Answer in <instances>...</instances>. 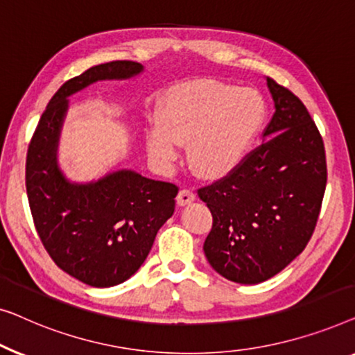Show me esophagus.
<instances>
[{
	"instance_id": "esophagus-1",
	"label": "esophagus",
	"mask_w": 355,
	"mask_h": 355,
	"mask_svg": "<svg viewBox=\"0 0 355 355\" xmlns=\"http://www.w3.org/2000/svg\"><path fill=\"white\" fill-rule=\"evenodd\" d=\"M194 199H196V194H194L191 189H180L177 194V204L178 206H188L191 204Z\"/></svg>"
}]
</instances>
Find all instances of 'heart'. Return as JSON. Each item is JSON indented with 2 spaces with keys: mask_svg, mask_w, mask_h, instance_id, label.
<instances>
[{
  "mask_svg": "<svg viewBox=\"0 0 355 355\" xmlns=\"http://www.w3.org/2000/svg\"><path fill=\"white\" fill-rule=\"evenodd\" d=\"M267 116L261 94L249 88L199 78L172 88L146 130L149 157L171 167L180 146L198 175L223 177L246 157Z\"/></svg>",
  "mask_w": 355,
  "mask_h": 355,
  "instance_id": "b5f03b06",
  "label": "heart"
}]
</instances>
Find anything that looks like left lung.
Returning <instances> with one entry per match:
<instances>
[{
    "label": "left lung",
    "instance_id": "left-lung-1",
    "mask_svg": "<svg viewBox=\"0 0 355 355\" xmlns=\"http://www.w3.org/2000/svg\"><path fill=\"white\" fill-rule=\"evenodd\" d=\"M266 80L275 114L262 144L198 193L214 218L204 254L214 270L239 284L266 282L304 251L327 187L315 122L296 94Z\"/></svg>",
    "mask_w": 355,
    "mask_h": 355
}]
</instances>
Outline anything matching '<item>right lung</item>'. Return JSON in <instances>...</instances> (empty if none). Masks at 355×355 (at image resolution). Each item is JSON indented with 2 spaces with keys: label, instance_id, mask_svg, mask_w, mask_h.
<instances>
[{
  "label": "right lung",
  "instance_id": "add662e5",
  "mask_svg": "<svg viewBox=\"0 0 355 355\" xmlns=\"http://www.w3.org/2000/svg\"><path fill=\"white\" fill-rule=\"evenodd\" d=\"M143 72L139 62L112 61L69 80L48 103L28 146L26 187L38 236L59 268L94 288L121 284L141 267L175 211L178 188L132 168L72 182L59 166V139L69 98L96 82Z\"/></svg>",
  "mask_w": 355,
  "mask_h": 355
}]
</instances>
